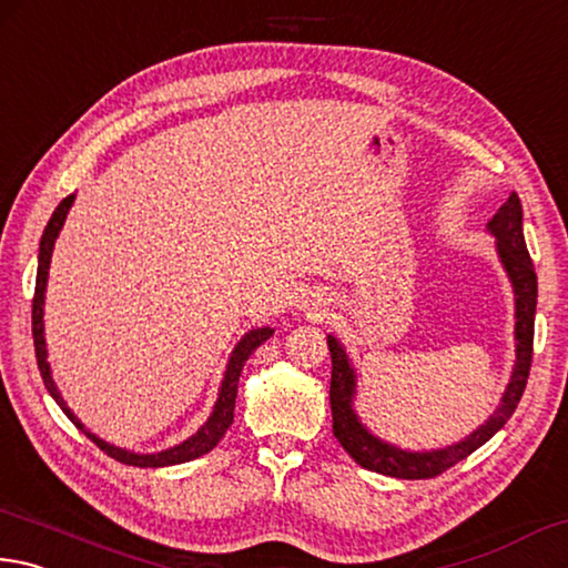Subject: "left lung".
<instances>
[{
	"mask_svg": "<svg viewBox=\"0 0 568 568\" xmlns=\"http://www.w3.org/2000/svg\"><path fill=\"white\" fill-rule=\"evenodd\" d=\"M521 202L516 192L499 206V212L486 229L496 236V252H499L501 264L509 274V282L514 286V304H516V362L509 386L501 396L499 409H496L489 422H484L479 429L466 436V439L456 442L444 449L432 452H406L389 442H382L374 436L366 426L359 422L354 412V396H356V374L349 354L334 336H326L332 352V419H334V436L344 446V452L352 459L364 466V469L394 476V479H434V476L452 469L466 456L474 454L479 446H484L491 436L501 429V426L511 419L516 404L521 402V394L526 389V379H529L531 369V354H534V316H536V272L534 262L529 256V248L524 242L521 229Z\"/></svg>",
	"mask_w": 568,
	"mask_h": 568,
	"instance_id": "obj_1",
	"label": "left lung"
}]
</instances>
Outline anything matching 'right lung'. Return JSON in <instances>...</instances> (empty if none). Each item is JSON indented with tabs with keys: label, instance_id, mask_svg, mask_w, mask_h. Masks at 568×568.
I'll return each instance as SVG.
<instances>
[{
	"label": "right lung",
	"instance_id": "add662e5",
	"mask_svg": "<svg viewBox=\"0 0 568 568\" xmlns=\"http://www.w3.org/2000/svg\"><path fill=\"white\" fill-rule=\"evenodd\" d=\"M74 204V194H69L67 199L59 202V206L54 209L52 219H49V224L44 226V234H42V242H39V266H37V286H34V302H32V336H34V354H37V366L39 372H42V379L47 392L52 394V399L62 406V412L67 414V419L72 422L79 432L87 434V439H92L99 449H102L106 456H112V459L129 464V466H139V469H159V466H174V464H184V462H192L199 459V456H204L206 452H212L214 446L219 444V439L226 434L229 426L234 422V404H236V386H239V376H242V369L248 356L254 354L256 346H262L268 336L274 334V329H268V326H262V329H252L242 336V342L234 346L232 356H229V364H226V372H224V379L222 386H219V396H216V404L212 414H209V419L204 422L202 429L196 434L189 436L186 442L172 446V449H164V452H156V454H134V452H126V449H119V446L109 444L104 439H99L97 434H92L87 429V426L77 419L74 412L69 409L67 402L62 399V394H59L57 384L52 379V369H49V362H47V342H44V292H47V276H49V262H52V252H54V242L59 232H62L64 226V219L69 214V209Z\"/></svg>",
	"mask_w": 568,
	"mask_h": 568
}]
</instances>
